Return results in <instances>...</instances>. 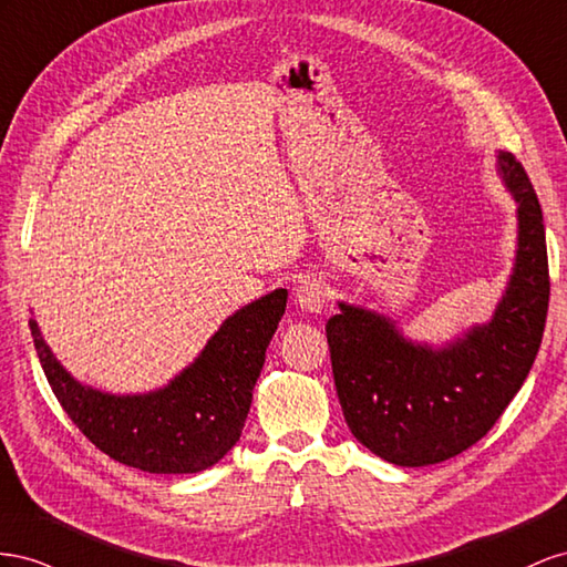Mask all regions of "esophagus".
<instances>
[{
    "label": "esophagus",
    "mask_w": 567,
    "mask_h": 567,
    "mask_svg": "<svg viewBox=\"0 0 567 567\" xmlns=\"http://www.w3.org/2000/svg\"><path fill=\"white\" fill-rule=\"evenodd\" d=\"M295 299L301 306L303 311H311V313H320L326 309L328 303V289L326 282L318 280V278H306L297 285L295 289Z\"/></svg>",
    "instance_id": "esophagus-1"
}]
</instances>
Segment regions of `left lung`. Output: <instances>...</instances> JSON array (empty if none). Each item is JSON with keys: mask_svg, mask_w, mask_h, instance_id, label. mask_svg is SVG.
<instances>
[{"mask_svg": "<svg viewBox=\"0 0 567 567\" xmlns=\"http://www.w3.org/2000/svg\"><path fill=\"white\" fill-rule=\"evenodd\" d=\"M517 202V258L492 322L432 351L403 339L384 316L339 303L326 334L351 434L394 465H432L487 434L520 390L542 347L548 256L542 206L520 161L498 154Z\"/></svg>", "mask_w": 567, "mask_h": 567, "instance_id": "left-lung-1", "label": "left lung"}]
</instances>
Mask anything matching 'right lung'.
Wrapping results in <instances>:
<instances>
[{"mask_svg": "<svg viewBox=\"0 0 567 567\" xmlns=\"http://www.w3.org/2000/svg\"><path fill=\"white\" fill-rule=\"evenodd\" d=\"M285 306L287 289L245 306L168 386L140 396H113L75 382L32 318L30 334L61 409L96 449L144 473L185 475L216 465L237 444Z\"/></svg>", "mask_w": 567, "mask_h": 567, "instance_id": "1", "label": "right lung"}]
</instances>
